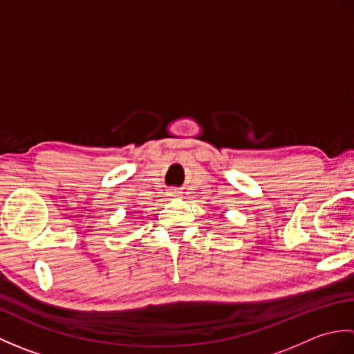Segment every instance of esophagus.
I'll list each match as a JSON object with an SVG mask.
<instances>
[{"label": "esophagus", "mask_w": 354, "mask_h": 354, "mask_svg": "<svg viewBox=\"0 0 354 354\" xmlns=\"http://www.w3.org/2000/svg\"><path fill=\"white\" fill-rule=\"evenodd\" d=\"M167 196L171 199H176V198H181V192L176 190V189H171L167 192Z\"/></svg>", "instance_id": "34e87169"}]
</instances>
